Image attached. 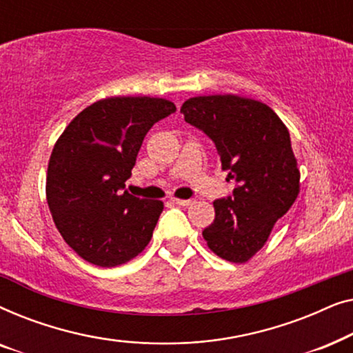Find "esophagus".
<instances>
[{"label": "esophagus", "instance_id": "esophagus-1", "mask_svg": "<svg viewBox=\"0 0 353 353\" xmlns=\"http://www.w3.org/2000/svg\"><path fill=\"white\" fill-rule=\"evenodd\" d=\"M172 202H173V204H176V205H183V207H186V205H191V204H192V201H190V199H176V197H173Z\"/></svg>", "mask_w": 353, "mask_h": 353}]
</instances>
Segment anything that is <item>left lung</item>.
I'll list each match as a JSON object with an SVG mask.
<instances>
[{
	"label": "left lung",
	"mask_w": 353,
	"mask_h": 353,
	"mask_svg": "<svg viewBox=\"0 0 353 353\" xmlns=\"http://www.w3.org/2000/svg\"><path fill=\"white\" fill-rule=\"evenodd\" d=\"M180 112L219 152L233 196L214 201L215 220L202 231L219 257L245 263L267 243L301 191V172L283 120L260 101L236 94L196 96Z\"/></svg>",
	"instance_id": "left-lung-1"
}]
</instances>
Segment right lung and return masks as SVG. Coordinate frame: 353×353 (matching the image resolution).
Wrapping results in <instances>:
<instances>
[{"mask_svg": "<svg viewBox=\"0 0 353 353\" xmlns=\"http://www.w3.org/2000/svg\"><path fill=\"white\" fill-rule=\"evenodd\" d=\"M175 110L163 98L114 96L81 110L57 138L46 201L61 236L86 262L117 267L151 241L163 202L123 188L146 133Z\"/></svg>", "mask_w": 353, "mask_h": 353, "instance_id": "obj_1", "label": "right lung"}]
</instances>
